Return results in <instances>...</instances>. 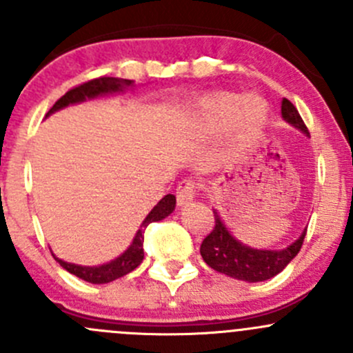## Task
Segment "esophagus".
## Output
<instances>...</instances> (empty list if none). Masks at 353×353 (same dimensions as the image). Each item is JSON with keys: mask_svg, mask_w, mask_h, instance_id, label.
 Returning <instances> with one entry per match:
<instances>
[{"mask_svg": "<svg viewBox=\"0 0 353 353\" xmlns=\"http://www.w3.org/2000/svg\"><path fill=\"white\" fill-rule=\"evenodd\" d=\"M194 196H196V183L191 179L181 181V184L177 186V190H176L177 205L179 206L188 205L190 201H193Z\"/></svg>", "mask_w": 353, "mask_h": 353, "instance_id": "34e87169", "label": "esophagus"}]
</instances>
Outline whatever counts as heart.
<instances>
[{
    "label": "heart",
    "instance_id": "1",
    "mask_svg": "<svg viewBox=\"0 0 353 353\" xmlns=\"http://www.w3.org/2000/svg\"><path fill=\"white\" fill-rule=\"evenodd\" d=\"M266 112H268V105L258 95H245V97L239 99L229 92H215V94L205 95L196 102L194 119L198 121L199 126L210 131L220 130L229 123L230 137L234 140H248L261 130L266 119ZM256 115L259 119L255 126L245 128L242 124V119L250 122Z\"/></svg>",
    "mask_w": 353,
    "mask_h": 353
}]
</instances>
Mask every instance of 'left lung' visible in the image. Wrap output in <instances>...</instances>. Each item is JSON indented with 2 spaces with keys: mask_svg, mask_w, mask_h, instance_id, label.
<instances>
[{
  "mask_svg": "<svg viewBox=\"0 0 353 353\" xmlns=\"http://www.w3.org/2000/svg\"><path fill=\"white\" fill-rule=\"evenodd\" d=\"M282 117L290 126L309 137L301 114L287 99L282 101ZM213 215H215V227L199 248L203 261L215 272L249 283L265 282L279 275L301 251L307 230L304 229L299 239L283 249H254L237 241L230 234L216 210H213Z\"/></svg>",
  "mask_w": 353,
  "mask_h": 353,
  "instance_id": "1",
  "label": "left lung"
}]
</instances>
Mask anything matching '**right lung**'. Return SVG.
<instances>
[{"label":"right lung","instance_id":"right-lung-1","mask_svg":"<svg viewBox=\"0 0 353 353\" xmlns=\"http://www.w3.org/2000/svg\"><path fill=\"white\" fill-rule=\"evenodd\" d=\"M134 85L133 80H124V78H114V77H101L95 78V80L87 81L83 85H78V87L71 88L70 92H66L51 109L49 112L46 114V117L51 116L52 112L56 110H61L68 108V105L73 104H80V102L88 101V99H95L101 97V95H109V94H121V92L128 90ZM176 208V196L174 194H167L160 199L159 203L152 208V212L145 216V220L141 222L140 229H138L137 236H134L133 243L130 244V248L123 252V254L117 256L116 259L112 261L104 263V265L99 266H81V265H74V263H68L63 261V259L56 258V261L70 272L71 275L78 276V279L85 280L88 283H109L112 280L121 279V276L128 275L130 272H133L134 268L140 266V263L143 261V234L145 229H147L148 223L152 222H159V220H163L165 216H169L170 213L174 212Z\"/></svg>","mask_w":353,"mask_h":353}]
</instances>
